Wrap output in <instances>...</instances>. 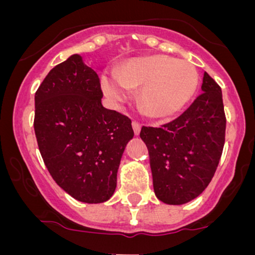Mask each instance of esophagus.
<instances>
[{"label":"esophagus","instance_id":"1","mask_svg":"<svg viewBox=\"0 0 255 255\" xmlns=\"http://www.w3.org/2000/svg\"><path fill=\"white\" fill-rule=\"evenodd\" d=\"M131 126H133L134 134H135V135H139L140 129H141V125H140L137 121H133V122H131Z\"/></svg>","mask_w":255,"mask_h":255}]
</instances>
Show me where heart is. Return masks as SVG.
<instances>
[{
  "label": "heart",
  "mask_w": 255,
  "mask_h": 255,
  "mask_svg": "<svg viewBox=\"0 0 255 255\" xmlns=\"http://www.w3.org/2000/svg\"><path fill=\"white\" fill-rule=\"evenodd\" d=\"M199 75L187 61L152 55L127 61L116 77L105 75L103 89L114 102H124L129 89H139V101L150 116L164 119L180 111L194 95Z\"/></svg>",
  "instance_id": "heart-1"
}]
</instances>
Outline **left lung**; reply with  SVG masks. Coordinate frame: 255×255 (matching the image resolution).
<instances>
[{"label":"left lung","instance_id":"8db88e82","mask_svg":"<svg viewBox=\"0 0 255 255\" xmlns=\"http://www.w3.org/2000/svg\"><path fill=\"white\" fill-rule=\"evenodd\" d=\"M203 93L178 118L159 127L142 126L153 188L165 204L197 198L211 182L225 141L227 118L221 86L204 73Z\"/></svg>","mask_w":255,"mask_h":255}]
</instances>
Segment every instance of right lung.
I'll use <instances>...</instances> for the list:
<instances>
[{
	"label": "right lung",
	"instance_id": "add662e5",
	"mask_svg": "<svg viewBox=\"0 0 255 255\" xmlns=\"http://www.w3.org/2000/svg\"><path fill=\"white\" fill-rule=\"evenodd\" d=\"M97 73L72 55L48 73L34 96V133L46 169L79 201L98 204L114 194L129 118L102 105Z\"/></svg>",
	"mask_w": 255,
	"mask_h": 255
}]
</instances>
